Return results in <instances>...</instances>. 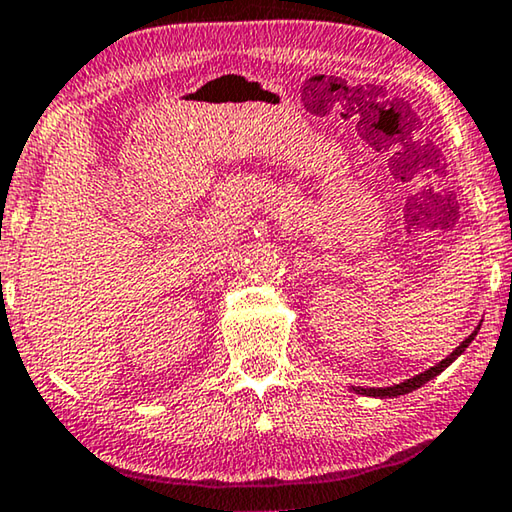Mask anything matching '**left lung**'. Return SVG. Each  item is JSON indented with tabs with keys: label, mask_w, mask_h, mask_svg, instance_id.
I'll return each mask as SVG.
<instances>
[{
	"label": "left lung",
	"mask_w": 512,
	"mask_h": 512,
	"mask_svg": "<svg viewBox=\"0 0 512 512\" xmlns=\"http://www.w3.org/2000/svg\"><path fill=\"white\" fill-rule=\"evenodd\" d=\"M478 330H480V328H476V330H473V332H471V335H469V337H466V339H464V342H462V344H459V346L455 348V351L448 355V358H446V360H441V362H439V365L429 367V369H427V372H422V374H418V376H413V379H406L404 383L390 385V388H353V390H355V392H358V395H367V397H381V399H383V397H399V395H406V392H413V390H418V388H420V385H425L427 381H432V379H434V376H439V374L443 372V369H446V367L450 365V362H453V360H457V358H459V355H462V353H464V348H466V346H469V344L473 342V337H476V335H478Z\"/></svg>",
	"instance_id": "1"
}]
</instances>
